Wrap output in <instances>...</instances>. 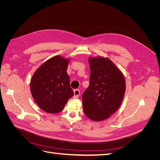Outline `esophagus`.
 Instances as JSON below:
<instances>
[{
	"mask_svg": "<svg viewBox=\"0 0 160 160\" xmlns=\"http://www.w3.org/2000/svg\"><path fill=\"white\" fill-rule=\"evenodd\" d=\"M80 95V90L79 89H75L74 90V95H73V98H78Z\"/></svg>",
	"mask_w": 160,
	"mask_h": 160,
	"instance_id": "34e87169",
	"label": "esophagus"
}]
</instances>
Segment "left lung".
I'll list each match as a JSON object with an SVG mask.
<instances>
[{
    "label": "left lung",
    "mask_w": 160,
    "mask_h": 160,
    "mask_svg": "<svg viewBox=\"0 0 160 160\" xmlns=\"http://www.w3.org/2000/svg\"><path fill=\"white\" fill-rule=\"evenodd\" d=\"M90 83L82 95L83 111L93 122L108 119L122 104L126 85L122 72L108 57L89 58Z\"/></svg>",
    "instance_id": "left-lung-1"
}]
</instances>
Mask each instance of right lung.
Instances as JSON below:
<instances>
[{"label": "right lung", "mask_w": 160, "mask_h": 160, "mask_svg": "<svg viewBox=\"0 0 160 160\" xmlns=\"http://www.w3.org/2000/svg\"><path fill=\"white\" fill-rule=\"evenodd\" d=\"M70 59L60 55L50 58L34 72L30 83L37 105L47 113H59L74 93L67 72Z\"/></svg>", "instance_id": "add662e5"}]
</instances>
